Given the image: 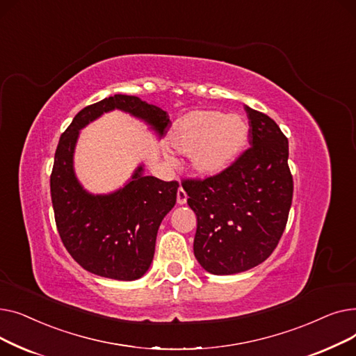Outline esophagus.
Returning a JSON list of instances; mask_svg holds the SVG:
<instances>
[{
  "instance_id": "obj_1",
  "label": "esophagus",
  "mask_w": 356,
  "mask_h": 356,
  "mask_svg": "<svg viewBox=\"0 0 356 356\" xmlns=\"http://www.w3.org/2000/svg\"><path fill=\"white\" fill-rule=\"evenodd\" d=\"M186 200H188V195H186L183 188H179V191H177V203L179 204H184Z\"/></svg>"
}]
</instances>
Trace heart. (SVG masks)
I'll list each match as a JSON object with an SVG mask.
<instances>
[{"label": "heart", "mask_w": 356, "mask_h": 356, "mask_svg": "<svg viewBox=\"0 0 356 356\" xmlns=\"http://www.w3.org/2000/svg\"><path fill=\"white\" fill-rule=\"evenodd\" d=\"M248 124L241 115L220 111H193L183 115L172 128V147L191 156L200 175H216L227 168L245 147Z\"/></svg>", "instance_id": "b5f03b06"}]
</instances>
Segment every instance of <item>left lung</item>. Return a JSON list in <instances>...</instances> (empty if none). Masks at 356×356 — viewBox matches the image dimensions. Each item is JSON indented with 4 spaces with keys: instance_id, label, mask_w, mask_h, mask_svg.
Returning <instances> with one entry per match:
<instances>
[{
    "instance_id": "8db88e82",
    "label": "left lung",
    "mask_w": 356,
    "mask_h": 356,
    "mask_svg": "<svg viewBox=\"0 0 356 356\" xmlns=\"http://www.w3.org/2000/svg\"><path fill=\"white\" fill-rule=\"evenodd\" d=\"M245 111L251 125L245 152L213 176L181 183L197 219L195 257L216 275L266 261L286 229L293 199L287 137L268 115Z\"/></svg>"
}]
</instances>
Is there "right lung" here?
Instances as JSON below:
<instances>
[{
	"label": "right lung",
	"instance_id": "1",
	"mask_svg": "<svg viewBox=\"0 0 356 356\" xmlns=\"http://www.w3.org/2000/svg\"><path fill=\"white\" fill-rule=\"evenodd\" d=\"M144 120L163 137L170 127L167 112L137 97L114 95L85 106L60 136L50 175L54 220L65 248L86 271L131 282L148 270L157 231L176 204L179 183L143 176L111 195H89L73 173V149L79 129L112 109Z\"/></svg>",
	"mask_w": 356,
	"mask_h": 356
}]
</instances>
